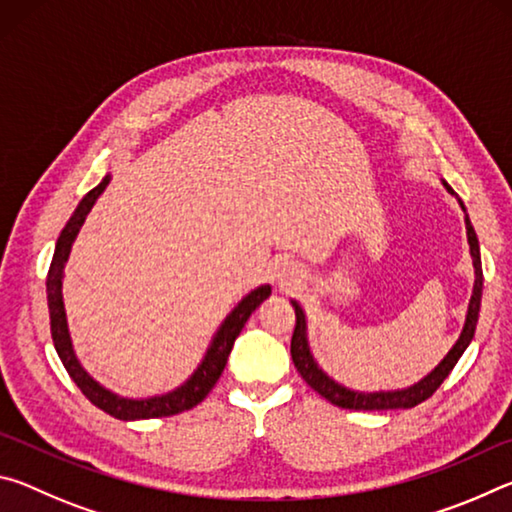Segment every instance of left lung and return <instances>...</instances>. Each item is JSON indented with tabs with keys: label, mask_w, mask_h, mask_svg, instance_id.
Returning <instances> with one entry per match:
<instances>
[{
	"label": "left lung",
	"mask_w": 512,
	"mask_h": 512,
	"mask_svg": "<svg viewBox=\"0 0 512 512\" xmlns=\"http://www.w3.org/2000/svg\"><path fill=\"white\" fill-rule=\"evenodd\" d=\"M447 192L454 194V189L447 183ZM461 203V201H458ZM463 207V203H461ZM465 210V207H463ZM465 228H467V244H470V255L474 262V291L470 298V307H467V318H465V327L461 336L452 350L447 352V357L433 368L427 377L420 379L418 384H413L404 391H384V393H359V391H350L341 384H336L334 379H329L323 370L318 368V363L314 361L309 352V343H307V320H305V311L298 305L296 300L291 302L293 309H296V329H293V339H291V359L296 363V368L300 372V377L307 381V384L314 388L318 395H323L327 402H332L341 409H354V411H386V409H413L420 402L429 400V397L438 391L440 384L447 379L449 372L454 370L458 359L463 357V352L467 350V345L474 339V329H476V320H479V309H481V291H483V271H481V253H479V239H476V232L470 223V216L465 214Z\"/></svg>",
	"instance_id": "8db88e82"
}]
</instances>
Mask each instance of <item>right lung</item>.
<instances>
[{"instance_id":"obj_1","label":"right lung","mask_w":512,"mask_h":512,"mask_svg":"<svg viewBox=\"0 0 512 512\" xmlns=\"http://www.w3.org/2000/svg\"><path fill=\"white\" fill-rule=\"evenodd\" d=\"M108 183H110V176L103 178L92 192L85 194V198L79 203V207H76L74 214L69 216L67 225L56 241V253H54V259H51L49 275H47L51 339H54V348L58 352L60 361H63L65 370L69 372V377L74 379V384L81 388V393L88 397L94 406H99L101 411L110 413L112 418L117 420L167 418V415H176V413L194 409L198 402L205 400L207 393H210L216 381H219L225 363H228L232 345H235V339L239 336L241 329H244L246 320L268 296H271V287L264 284V287L250 291L248 296L230 311V316L223 320L219 332H216V336L212 339V345L207 348V354L201 361V366H198L194 370V375L189 377L183 386L176 388V391H171L167 395L146 397V400H128V397H119L115 393L106 391L99 381H94L88 372L83 370V366L74 354L72 339H69V332H67V318H65V305H63V268L69 257V250H72L74 239L79 235L81 225L85 221V216L90 214L92 205L97 203V198L103 194V189L108 187Z\"/></svg>"}]
</instances>
